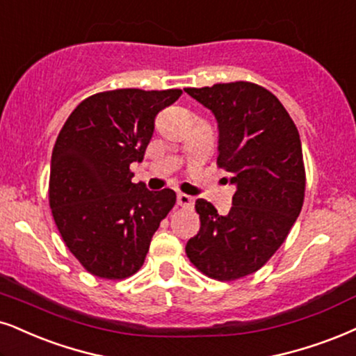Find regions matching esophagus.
<instances>
[{"mask_svg": "<svg viewBox=\"0 0 356 356\" xmlns=\"http://www.w3.org/2000/svg\"><path fill=\"white\" fill-rule=\"evenodd\" d=\"M178 204L183 206V208H191L193 204H195V198H191V196L185 195V193H178Z\"/></svg>", "mask_w": 356, "mask_h": 356, "instance_id": "1", "label": "esophagus"}]
</instances>
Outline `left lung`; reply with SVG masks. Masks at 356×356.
<instances>
[{
  "label": "left lung",
  "mask_w": 356,
  "mask_h": 356,
  "mask_svg": "<svg viewBox=\"0 0 356 356\" xmlns=\"http://www.w3.org/2000/svg\"><path fill=\"white\" fill-rule=\"evenodd\" d=\"M185 92L216 117L218 166L238 188L226 216L196 200L201 227L188 241L186 256L208 277L231 282L261 269L300 214L305 196L300 135L279 99L254 82Z\"/></svg>",
  "instance_id": "1"
}]
</instances>
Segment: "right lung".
Listing matches in <instances>:
<instances>
[{
	"label": "right lung",
	"mask_w": 356,
	"mask_h": 356,
	"mask_svg": "<svg viewBox=\"0 0 356 356\" xmlns=\"http://www.w3.org/2000/svg\"><path fill=\"white\" fill-rule=\"evenodd\" d=\"M183 92L115 89L74 108L52 148L49 206L63 241L87 272L122 280L143 266L177 195L131 183L161 108Z\"/></svg>",
	"instance_id": "1"
}]
</instances>
